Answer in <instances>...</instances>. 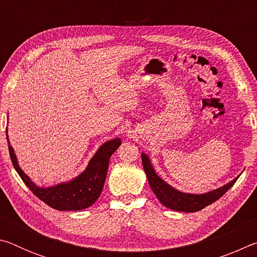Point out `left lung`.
<instances>
[{
	"label": "left lung",
	"instance_id": "left-lung-1",
	"mask_svg": "<svg viewBox=\"0 0 257 257\" xmlns=\"http://www.w3.org/2000/svg\"><path fill=\"white\" fill-rule=\"evenodd\" d=\"M142 161L147 180H149V184L152 190H153V193L156 195L159 201L162 203L165 207L170 208V210L173 211L191 213L203 210L204 207L214 203L221 196H223L239 178L238 176L234 178L233 180L229 181L228 184L221 186L220 188L210 190L207 191V193H184V191L178 190L175 187L169 185L167 181H164L162 178L156 173L153 165H152L149 155L145 154L144 152H142Z\"/></svg>",
	"mask_w": 257,
	"mask_h": 257
}]
</instances>
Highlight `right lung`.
Returning <instances> with one entry per match:
<instances>
[{
	"label": "right lung",
	"instance_id": "obj_1",
	"mask_svg": "<svg viewBox=\"0 0 257 257\" xmlns=\"http://www.w3.org/2000/svg\"><path fill=\"white\" fill-rule=\"evenodd\" d=\"M7 139L12 164L26 186L33 191L35 196L58 211H80L92 206L97 201L105 182L111 155L122 143L119 137L105 142L98 147L96 153L89 160L86 169L80 175L54 186L41 187L35 184L20 168L14 147L9 141L8 127Z\"/></svg>",
	"mask_w": 257,
	"mask_h": 257
}]
</instances>
